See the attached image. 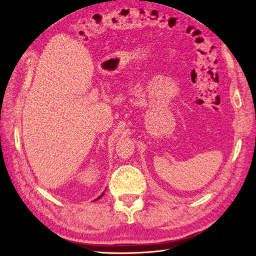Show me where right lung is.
<instances>
[{"label":"right lung","instance_id":"add662e5","mask_svg":"<svg viewBox=\"0 0 256 256\" xmlns=\"http://www.w3.org/2000/svg\"><path fill=\"white\" fill-rule=\"evenodd\" d=\"M102 196H104V193H102V196H99V198H97V200H99V198H102Z\"/></svg>","mask_w":256,"mask_h":256}]
</instances>
